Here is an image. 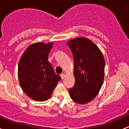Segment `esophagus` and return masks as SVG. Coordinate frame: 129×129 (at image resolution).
Returning a JSON list of instances; mask_svg holds the SVG:
<instances>
[{"mask_svg": "<svg viewBox=\"0 0 129 129\" xmlns=\"http://www.w3.org/2000/svg\"><path fill=\"white\" fill-rule=\"evenodd\" d=\"M60 77H61V78H62V79H63V78H65V77H66V75H65L64 74H62L60 75Z\"/></svg>", "mask_w": 129, "mask_h": 129, "instance_id": "1", "label": "esophagus"}]
</instances>
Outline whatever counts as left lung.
<instances>
[{
  "label": "left lung",
  "instance_id": "obj_1",
  "mask_svg": "<svg viewBox=\"0 0 129 129\" xmlns=\"http://www.w3.org/2000/svg\"><path fill=\"white\" fill-rule=\"evenodd\" d=\"M74 61V86L69 91L72 100L78 104L91 101L100 91L104 80V57L91 41L78 38L69 41Z\"/></svg>",
  "mask_w": 129,
  "mask_h": 129
}]
</instances>
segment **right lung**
Here are the masks:
<instances>
[{"label": "right lung", "mask_w": 129, "mask_h": 129, "mask_svg": "<svg viewBox=\"0 0 129 129\" xmlns=\"http://www.w3.org/2000/svg\"><path fill=\"white\" fill-rule=\"evenodd\" d=\"M52 43H37L26 49L18 63V79L24 92L39 101L47 100L61 77L48 60Z\"/></svg>", "instance_id": "right-lung-1"}]
</instances>
